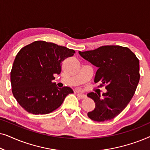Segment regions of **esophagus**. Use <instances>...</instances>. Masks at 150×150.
<instances>
[{
  "label": "esophagus",
  "mask_w": 150,
  "mask_h": 150,
  "mask_svg": "<svg viewBox=\"0 0 150 150\" xmlns=\"http://www.w3.org/2000/svg\"><path fill=\"white\" fill-rule=\"evenodd\" d=\"M77 96H79V98H81V99H84V98H86V97H87V96L85 95V94H82V93H77Z\"/></svg>",
  "instance_id": "1"
}]
</instances>
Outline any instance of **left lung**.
I'll return each mask as SVG.
<instances>
[{
	"label": "left lung",
	"mask_w": 150,
	"mask_h": 150,
	"mask_svg": "<svg viewBox=\"0 0 150 150\" xmlns=\"http://www.w3.org/2000/svg\"><path fill=\"white\" fill-rule=\"evenodd\" d=\"M79 53L98 67L94 82L100 83L99 87L106 85L107 90L102 97L99 93L87 94L96 104L88 117L96 122L112 120L126 107L135 93L140 79L139 59L128 48L120 46H103Z\"/></svg>",
	"instance_id": "obj_1"
}]
</instances>
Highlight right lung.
<instances>
[{
	"label": "right lung",
	"instance_id": "obj_1",
	"mask_svg": "<svg viewBox=\"0 0 150 150\" xmlns=\"http://www.w3.org/2000/svg\"><path fill=\"white\" fill-rule=\"evenodd\" d=\"M75 51L44 41L24 46L16 55L11 71L12 93L20 106L30 113L48 114L62 104L73 90L59 89L54 74H59L61 63Z\"/></svg>",
	"mask_w": 150,
	"mask_h": 150
}]
</instances>
